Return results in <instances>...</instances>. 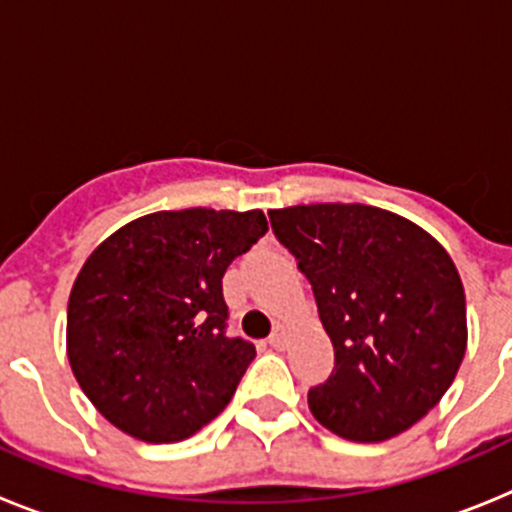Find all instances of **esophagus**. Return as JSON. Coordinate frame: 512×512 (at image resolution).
Masks as SVG:
<instances>
[{"label":"esophagus","mask_w":512,"mask_h":512,"mask_svg":"<svg viewBox=\"0 0 512 512\" xmlns=\"http://www.w3.org/2000/svg\"><path fill=\"white\" fill-rule=\"evenodd\" d=\"M269 346L271 348L287 346V328H284V325H277V328H274V333L269 336Z\"/></svg>","instance_id":"1"}]
</instances>
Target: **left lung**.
Here are the masks:
<instances>
[{
	"instance_id": "obj_1",
	"label": "left lung",
	"mask_w": 512,
	"mask_h": 512,
	"mask_svg": "<svg viewBox=\"0 0 512 512\" xmlns=\"http://www.w3.org/2000/svg\"><path fill=\"white\" fill-rule=\"evenodd\" d=\"M271 230L312 284L336 369L307 395L336 436L377 443L408 431L454 382L467 300L446 248L369 205L269 210Z\"/></svg>"
}]
</instances>
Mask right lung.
I'll return each mask as SVG.
<instances>
[{
  "label": "right lung",
  "instance_id": "add662e5",
  "mask_svg": "<svg viewBox=\"0 0 512 512\" xmlns=\"http://www.w3.org/2000/svg\"><path fill=\"white\" fill-rule=\"evenodd\" d=\"M266 230L261 210H164L122 225L84 261L66 351L115 428L174 443L223 413L256 356L251 341L225 336L223 274Z\"/></svg>",
  "mask_w": 512,
  "mask_h": 512
}]
</instances>
